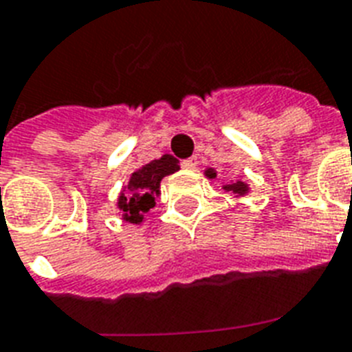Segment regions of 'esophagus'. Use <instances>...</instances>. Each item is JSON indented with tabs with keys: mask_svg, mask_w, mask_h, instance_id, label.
<instances>
[{
	"mask_svg": "<svg viewBox=\"0 0 352 352\" xmlns=\"http://www.w3.org/2000/svg\"><path fill=\"white\" fill-rule=\"evenodd\" d=\"M196 157H189V160H184L182 162V167L185 168V170H192V168H196Z\"/></svg>",
	"mask_w": 352,
	"mask_h": 352,
	"instance_id": "34e87169",
	"label": "esophagus"
}]
</instances>
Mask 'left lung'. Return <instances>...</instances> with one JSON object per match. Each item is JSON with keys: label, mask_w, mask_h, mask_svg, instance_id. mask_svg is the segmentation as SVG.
<instances>
[{"label": "left lung", "mask_w": 352, "mask_h": 352, "mask_svg": "<svg viewBox=\"0 0 352 352\" xmlns=\"http://www.w3.org/2000/svg\"><path fill=\"white\" fill-rule=\"evenodd\" d=\"M206 176L209 179L217 178V170H214V168H207ZM224 190L226 192H233V195L236 196H244L248 192V185L244 184V182H235V184L224 185Z\"/></svg>", "instance_id": "left-lung-1"}]
</instances>
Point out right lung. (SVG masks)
I'll list each match as a JSON object with an SVG mask.
<instances>
[{"mask_svg": "<svg viewBox=\"0 0 352 352\" xmlns=\"http://www.w3.org/2000/svg\"><path fill=\"white\" fill-rule=\"evenodd\" d=\"M178 168V160L168 154L138 168L130 176V182L117 200V207L122 211V219L130 224H141L145 213L156 206L162 179L176 173Z\"/></svg>", "mask_w": 352, "mask_h": 352, "instance_id": "obj_1", "label": "right lung"}]
</instances>
